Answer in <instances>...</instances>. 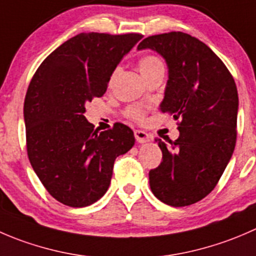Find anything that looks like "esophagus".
<instances>
[{
    "mask_svg": "<svg viewBox=\"0 0 256 256\" xmlns=\"http://www.w3.org/2000/svg\"><path fill=\"white\" fill-rule=\"evenodd\" d=\"M134 136H136V140L138 143H146V142L150 140V136L146 132L139 130V129L134 130Z\"/></svg>",
    "mask_w": 256,
    "mask_h": 256,
    "instance_id": "1",
    "label": "esophagus"
}]
</instances>
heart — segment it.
I'll list each match as a JSON object with an SVG mask.
<instances>
[{
	"label": "heart",
	"mask_w": 256,
	"mask_h": 256,
	"mask_svg": "<svg viewBox=\"0 0 256 256\" xmlns=\"http://www.w3.org/2000/svg\"><path fill=\"white\" fill-rule=\"evenodd\" d=\"M138 68L140 70V73L143 74L144 78H146L148 76H150L152 73H154L158 70H164V64L162 62V60L153 54H146L143 56L142 58H139L138 60ZM117 70H114L113 76L116 74ZM126 116L130 120H136V122H140V120H144V114H146V110L142 107H138V106H132V107H128L126 110Z\"/></svg>",
	"instance_id": "obj_1"
}]
</instances>
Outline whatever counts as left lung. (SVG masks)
<instances>
[{
    "mask_svg": "<svg viewBox=\"0 0 256 256\" xmlns=\"http://www.w3.org/2000/svg\"><path fill=\"white\" fill-rule=\"evenodd\" d=\"M166 60L169 80L162 113L176 120L179 138H156L163 158L149 172L154 196L172 206H186L216 186L236 143L238 90L222 60L202 41L183 32L144 38Z\"/></svg>",
    "mask_w": 256,
    "mask_h": 256,
    "instance_id": "8db88e82",
    "label": "left lung"
}]
</instances>
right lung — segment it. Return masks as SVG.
<instances>
[{
	"instance_id": "1",
	"label": "right lung",
	"mask_w": 256,
	"mask_h": 256,
	"mask_svg": "<svg viewBox=\"0 0 256 256\" xmlns=\"http://www.w3.org/2000/svg\"><path fill=\"white\" fill-rule=\"evenodd\" d=\"M140 34H80L40 64L24 98L30 163L60 203L82 208L108 190L114 160L134 144L122 123L100 132L84 117L86 103L102 97L113 70Z\"/></svg>"
}]
</instances>
